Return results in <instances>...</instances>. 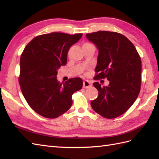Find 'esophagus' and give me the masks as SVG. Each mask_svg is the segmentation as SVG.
<instances>
[{
    "label": "esophagus",
    "mask_w": 159,
    "mask_h": 159,
    "mask_svg": "<svg viewBox=\"0 0 159 159\" xmlns=\"http://www.w3.org/2000/svg\"><path fill=\"white\" fill-rule=\"evenodd\" d=\"M92 84L91 82L88 81V80H84L83 81V88H89V87H92Z\"/></svg>",
    "instance_id": "obj_1"
}]
</instances>
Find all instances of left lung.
<instances>
[{
	"label": "left lung",
	"instance_id": "8db88e82",
	"mask_svg": "<svg viewBox=\"0 0 159 159\" xmlns=\"http://www.w3.org/2000/svg\"><path fill=\"white\" fill-rule=\"evenodd\" d=\"M86 37L99 50L94 78H107L110 82L107 87L93 83L98 96L91 106L107 119L119 117L133 105L140 92V56L133 43L119 33L99 31Z\"/></svg>",
	"mask_w": 159,
	"mask_h": 159
}]
</instances>
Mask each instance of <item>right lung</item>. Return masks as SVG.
Wrapping results in <instances>:
<instances>
[{
    "label": "right lung",
    "mask_w": 159,
    "mask_h": 159,
    "mask_svg": "<svg viewBox=\"0 0 159 159\" xmlns=\"http://www.w3.org/2000/svg\"><path fill=\"white\" fill-rule=\"evenodd\" d=\"M82 33H51L36 36L20 57L19 83L31 109L46 118H56L70 109L72 94L82 88L83 80L73 78L65 83L57 79V70L67 63L70 48Z\"/></svg>",
    "instance_id": "obj_1"
}]
</instances>
